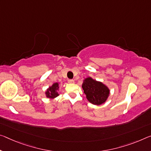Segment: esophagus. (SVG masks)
Returning a JSON list of instances; mask_svg holds the SVG:
<instances>
[{
  "mask_svg": "<svg viewBox=\"0 0 151 151\" xmlns=\"http://www.w3.org/2000/svg\"><path fill=\"white\" fill-rule=\"evenodd\" d=\"M68 82L69 83H73L74 82H75V81H74L73 79H68Z\"/></svg>",
  "mask_w": 151,
  "mask_h": 151,
  "instance_id": "1",
  "label": "esophagus"
}]
</instances>
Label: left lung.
<instances>
[{
	"label": "left lung",
	"mask_w": 151,
	"mask_h": 151,
	"mask_svg": "<svg viewBox=\"0 0 151 151\" xmlns=\"http://www.w3.org/2000/svg\"><path fill=\"white\" fill-rule=\"evenodd\" d=\"M82 87L88 101L97 106L104 104L109 96V88L102 83L93 80L91 77L84 81Z\"/></svg>",
	"instance_id": "obj_1"
}]
</instances>
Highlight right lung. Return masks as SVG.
<instances>
[{
	"label": "right lung",
	"instance_id": "obj_1",
	"mask_svg": "<svg viewBox=\"0 0 151 151\" xmlns=\"http://www.w3.org/2000/svg\"><path fill=\"white\" fill-rule=\"evenodd\" d=\"M58 89V83H55L52 85V87H50L47 91L45 93L46 94V96L49 98H54L56 97L57 96H58V93L57 92V91Z\"/></svg>",
	"mask_w": 151,
	"mask_h": 151
}]
</instances>
